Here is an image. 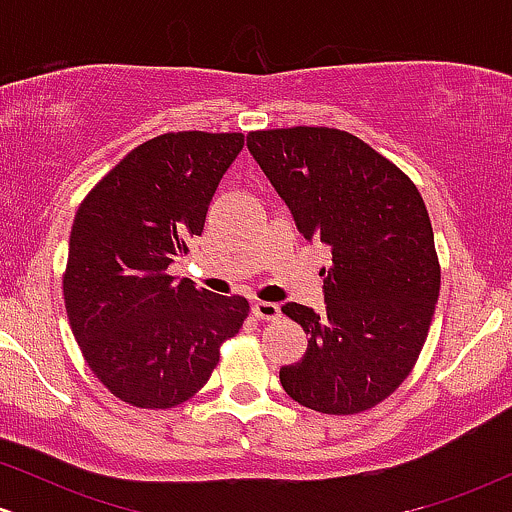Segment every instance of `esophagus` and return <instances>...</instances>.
Listing matches in <instances>:
<instances>
[{
	"mask_svg": "<svg viewBox=\"0 0 512 512\" xmlns=\"http://www.w3.org/2000/svg\"><path fill=\"white\" fill-rule=\"evenodd\" d=\"M252 315L257 320H276L281 315V308L276 303H267V301H255L252 303Z\"/></svg>",
	"mask_w": 512,
	"mask_h": 512,
	"instance_id": "1",
	"label": "esophagus"
}]
</instances>
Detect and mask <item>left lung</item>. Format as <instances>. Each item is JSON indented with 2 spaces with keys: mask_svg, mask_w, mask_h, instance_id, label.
I'll return each mask as SVG.
<instances>
[{
  "mask_svg": "<svg viewBox=\"0 0 512 512\" xmlns=\"http://www.w3.org/2000/svg\"><path fill=\"white\" fill-rule=\"evenodd\" d=\"M248 149L305 240L332 250L325 313L286 303L310 334L281 366L286 395L322 414H358L402 385L424 349L440 267L424 199L407 175L342 129L248 134Z\"/></svg>",
  "mask_w": 512,
  "mask_h": 512,
  "instance_id": "obj_1",
  "label": "left lung"
}]
</instances>
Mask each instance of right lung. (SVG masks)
Returning <instances> with one entry per match:
<instances>
[{
  "label": "right lung",
  "mask_w": 512,
  "mask_h": 512,
  "mask_svg": "<svg viewBox=\"0 0 512 512\" xmlns=\"http://www.w3.org/2000/svg\"><path fill=\"white\" fill-rule=\"evenodd\" d=\"M245 137L170 132L139 144L88 192L69 236L64 305L96 378L122 402L170 409L207 385L238 334L243 296L199 291L168 267L202 236Z\"/></svg>",
  "instance_id": "1"
}]
</instances>
